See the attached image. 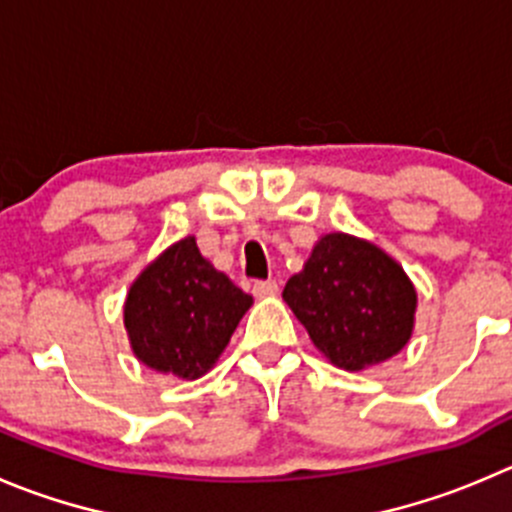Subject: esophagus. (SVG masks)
<instances>
[{
	"mask_svg": "<svg viewBox=\"0 0 512 512\" xmlns=\"http://www.w3.org/2000/svg\"><path fill=\"white\" fill-rule=\"evenodd\" d=\"M276 291H279V284H276L274 279L256 281V284H253V294L256 296H271V294H276Z\"/></svg>",
	"mask_w": 512,
	"mask_h": 512,
	"instance_id": "1",
	"label": "esophagus"
}]
</instances>
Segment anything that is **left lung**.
<instances>
[{
    "mask_svg": "<svg viewBox=\"0 0 512 512\" xmlns=\"http://www.w3.org/2000/svg\"><path fill=\"white\" fill-rule=\"evenodd\" d=\"M284 301L334 367L362 372L405 349L415 329L417 291L397 261L364 238L326 233Z\"/></svg>",
    "mask_w": 512,
    "mask_h": 512,
    "instance_id": "1",
    "label": "left lung"
}]
</instances>
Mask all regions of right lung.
I'll use <instances>...</instances> for the list:
<instances>
[{
  "label": "right lung",
  "instance_id": "add662e5",
  "mask_svg": "<svg viewBox=\"0 0 512 512\" xmlns=\"http://www.w3.org/2000/svg\"><path fill=\"white\" fill-rule=\"evenodd\" d=\"M253 299L213 269L193 236L165 248L133 281L125 329L133 354L160 374L198 379L218 362Z\"/></svg>",
  "mask_w": 512,
  "mask_h": 512
}]
</instances>
